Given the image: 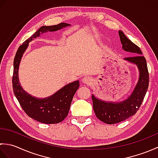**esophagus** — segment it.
I'll list each match as a JSON object with an SVG mask.
<instances>
[{
	"label": "esophagus",
	"mask_w": 158,
	"mask_h": 158,
	"mask_svg": "<svg viewBox=\"0 0 158 158\" xmlns=\"http://www.w3.org/2000/svg\"><path fill=\"white\" fill-rule=\"evenodd\" d=\"M82 81L83 83H85V84L89 85L90 83H92V80L91 78H89L88 77H84L82 79Z\"/></svg>",
	"instance_id": "1"
}]
</instances>
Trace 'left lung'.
Here are the masks:
<instances>
[{
    "label": "left lung",
    "instance_id": "8db88e82",
    "mask_svg": "<svg viewBox=\"0 0 158 158\" xmlns=\"http://www.w3.org/2000/svg\"><path fill=\"white\" fill-rule=\"evenodd\" d=\"M122 49L133 53L135 56L127 57L124 60L135 64L139 70V81L132 93L126 100L119 102H106L92 96L93 108L98 119L107 124H115L127 119L135 115L140 108L149 86V77L145 58L138 46L126 37L122 31H119Z\"/></svg>",
    "mask_w": 158,
    "mask_h": 158
}]
</instances>
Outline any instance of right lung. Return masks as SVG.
<instances>
[{
    "mask_svg": "<svg viewBox=\"0 0 158 158\" xmlns=\"http://www.w3.org/2000/svg\"><path fill=\"white\" fill-rule=\"evenodd\" d=\"M70 25L69 23L62 22L58 25L42 26L19 46L13 61L12 79L13 93L24 112L30 117L43 123H58L65 119L68 115L74 94L79 87V81H76L67 84L48 98H36L26 92L20 85L18 77L19 63L23 53L33 39L39 36L42 33L57 31Z\"/></svg>",
    "mask_w": 158,
    "mask_h": 158,
    "instance_id": "obj_1",
    "label": "right lung"
}]
</instances>
